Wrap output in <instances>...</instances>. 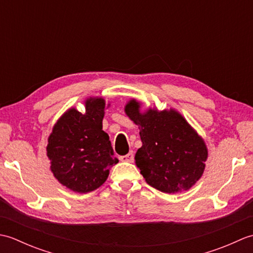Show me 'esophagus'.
Masks as SVG:
<instances>
[{"instance_id":"34e87169","label":"esophagus","mask_w":253,"mask_h":253,"mask_svg":"<svg viewBox=\"0 0 253 253\" xmlns=\"http://www.w3.org/2000/svg\"><path fill=\"white\" fill-rule=\"evenodd\" d=\"M133 153L132 152H129L126 155H122V157H120V160L122 161V162H132L133 161Z\"/></svg>"}]
</instances>
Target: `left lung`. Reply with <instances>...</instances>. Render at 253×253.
Returning <instances> with one entry per match:
<instances>
[{
  "label": "left lung",
  "instance_id": "8db88e82",
  "mask_svg": "<svg viewBox=\"0 0 253 253\" xmlns=\"http://www.w3.org/2000/svg\"><path fill=\"white\" fill-rule=\"evenodd\" d=\"M125 112L140 129L142 147L135 160L148 184L166 193L190 189L206 168L208 149L203 139L175 110L141 113L140 103L132 99Z\"/></svg>",
  "mask_w": 253,
  "mask_h": 253
}]
</instances>
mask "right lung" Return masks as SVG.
<instances>
[{
  "label": "right lung",
  "mask_w": 253,
  "mask_h": 253,
  "mask_svg": "<svg viewBox=\"0 0 253 253\" xmlns=\"http://www.w3.org/2000/svg\"><path fill=\"white\" fill-rule=\"evenodd\" d=\"M85 113L69 109L53 127L47 139L46 155L55 178L79 193L93 191L103 185L110 169L118 163L110 137L102 130L105 101L89 98Z\"/></svg>",
  "instance_id": "obj_1"
}]
</instances>
